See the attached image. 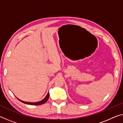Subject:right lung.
<instances>
[{"label":"right lung","instance_id":"obj_1","mask_svg":"<svg viewBox=\"0 0 123 123\" xmlns=\"http://www.w3.org/2000/svg\"><path fill=\"white\" fill-rule=\"evenodd\" d=\"M49 98V93H48L47 95H46V97L43 99V100L39 101V102H25V101H23L22 100H19V99L17 98L19 101H20L21 102H22L24 104H28V105H43L44 104V103H45L46 101L48 100Z\"/></svg>","mask_w":123,"mask_h":123}]
</instances>
